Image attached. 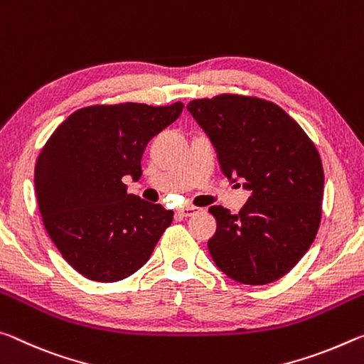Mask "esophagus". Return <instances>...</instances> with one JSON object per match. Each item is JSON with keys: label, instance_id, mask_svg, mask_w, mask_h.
<instances>
[{"label": "esophagus", "instance_id": "esophagus-1", "mask_svg": "<svg viewBox=\"0 0 364 364\" xmlns=\"http://www.w3.org/2000/svg\"><path fill=\"white\" fill-rule=\"evenodd\" d=\"M198 213H200V208H182V210L177 211L178 216H183V218L195 216V214H198Z\"/></svg>", "mask_w": 364, "mask_h": 364}]
</instances>
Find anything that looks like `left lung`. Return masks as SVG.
<instances>
[{
  "instance_id": "obj_1",
  "label": "left lung",
  "mask_w": 364,
  "mask_h": 364,
  "mask_svg": "<svg viewBox=\"0 0 364 364\" xmlns=\"http://www.w3.org/2000/svg\"><path fill=\"white\" fill-rule=\"evenodd\" d=\"M218 151L229 178L252 190L238 214L211 206L218 229L211 258L235 282L266 285L294 269L314 242L323 216L324 171L316 145L272 101L221 93L187 105Z\"/></svg>"
}]
</instances>
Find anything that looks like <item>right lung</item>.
Returning a JSON list of instances; mask_svg holds the SVG:
<instances>
[{"instance_id": "add662e5", "label": "right lung", "mask_w": 364, "mask_h": 364, "mask_svg": "<svg viewBox=\"0 0 364 364\" xmlns=\"http://www.w3.org/2000/svg\"><path fill=\"white\" fill-rule=\"evenodd\" d=\"M183 103L93 105L73 112L41 148L35 192L63 258L95 282H117L146 263L174 213L127 193L146 143L181 116Z\"/></svg>"}]
</instances>
